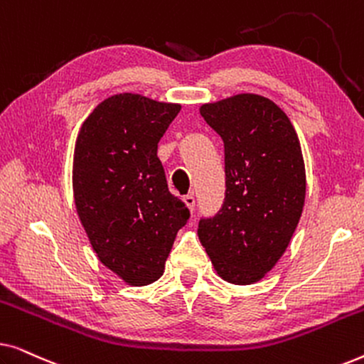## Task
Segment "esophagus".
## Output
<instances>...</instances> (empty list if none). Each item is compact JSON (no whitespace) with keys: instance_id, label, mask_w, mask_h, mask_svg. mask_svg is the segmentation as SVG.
Instances as JSON below:
<instances>
[{"instance_id":"1","label":"esophagus","mask_w":364,"mask_h":364,"mask_svg":"<svg viewBox=\"0 0 364 364\" xmlns=\"http://www.w3.org/2000/svg\"><path fill=\"white\" fill-rule=\"evenodd\" d=\"M182 200H183V203H186V205H187L188 210H191V212L196 210V197H193L192 193H191V196H186V197H183Z\"/></svg>"}]
</instances>
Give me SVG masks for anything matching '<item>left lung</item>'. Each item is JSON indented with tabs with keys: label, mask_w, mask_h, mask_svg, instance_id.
Instances as JSON below:
<instances>
[{
	"label": "left lung",
	"mask_w": 364,
	"mask_h": 364,
	"mask_svg": "<svg viewBox=\"0 0 364 364\" xmlns=\"http://www.w3.org/2000/svg\"><path fill=\"white\" fill-rule=\"evenodd\" d=\"M200 114L225 147V198L200 218L198 238L223 280L250 285L275 267L300 222V141L287 114L257 94L203 104Z\"/></svg>",
	"instance_id": "8db88e82"
}]
</instances>
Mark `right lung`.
Listing matches in <instances>:
<instances>
[{
	"label": "right lung",
	"instance_id": "right-lung-1",
	"mask_svg": "<svg viewBox=\"0 0 364 364\" xmlns=\"http://www.w3.org/2000/svg\"><path fill=\"white\" fill-rule=\"evenodd\" d=\"M181 111L139 94L102 101L77 134L73 188L77 215L99 260L129 285L164 273L191 212L168 192L157 144Z\"/></svg>",
	"mask_w": 364,
	"mask_h": 364
}]
</instances>
